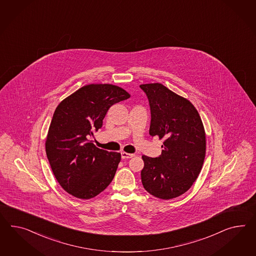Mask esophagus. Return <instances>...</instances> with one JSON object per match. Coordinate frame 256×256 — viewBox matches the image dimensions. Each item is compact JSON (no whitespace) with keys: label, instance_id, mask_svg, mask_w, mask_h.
Wrapping results in <instances>:
<instances>
[{"label":"esophagus","instance_id":"obj_1","mask_svg":"<svg viewBox=\"0 0 256 256\" xmlns=\"http://www.w3.org/2000/svg\"><path fill=\"white\" fill-rule=\"evenodd\" d=\"M134 156L133 154H128V152H121V158L123 159L132 158Z\"/></svg>","mask_w":256,"mask_h":256}]
</instances>
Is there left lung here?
<instances>
[{"label": "left lung", "mask_w": 256, "mask_h": 256, "mask_svg": "<svg viewBox=\"0 0 256 256\" xmlns=\"http://www.w3.org/2000/svg\"><path fill=\"white\" fill-rule=\"evenodd\" d=\"M140 88L150 105L149 134L164 140L158 158L142 156V182L154 196L172 200L186 193L200 173L206 154L204 126L193 104L162 84Z\"/></svg>", "instance_id": "8db88e82"}]
</instances>
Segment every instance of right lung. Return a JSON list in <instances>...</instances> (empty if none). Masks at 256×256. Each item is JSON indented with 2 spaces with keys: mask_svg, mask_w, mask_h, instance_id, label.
I'll list each match as a JSON object with an SVG mask.
<instances>
[{
  "mask_svg": "<svg viewBox=\"0 0 256 256\" xmlns=\"http://www.w3.org/2000/svg\"><path fill=\"white\" fill-rule=\"evenodd\" d=\"M130 97L116 86L92 84L79 88L56 108L46 151L56 179L72 196L90 200L114 179L121 154L100 149L90 140L102 126L110 106Z\"/></svg>",
  "mask_w": 256,
  "mask_h": 256,
  "instance_id": "1",
  "label": "right lung"
}]
</instances>
